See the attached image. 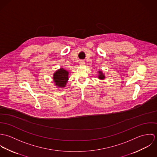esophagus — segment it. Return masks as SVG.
Listing matches in <instances>:
<instances>
[{
	"mask_svg": "<svg viewBox=\"0 0 157 157\" xmlns=\"http://www.w3.org/2000/svg\"><path fill=\"white\" fill-rule=\"evenodd\" d=\"M79 63H80V65H84L85 64V62L84 60H80Z\"/></svg>",
	"mask_w": 157,
	"mask_h": 157,
	"instance_id": "obj_1",
	"label": "esophagus"
}]
</instances>
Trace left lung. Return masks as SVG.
<instances>
[{
    "instance_id": "8db88e82",
    "label": "left lung",
    "mask_w": 157,
    "mask_h": 157,
    "mask_svg": "<svg viewBox=\"0 0 157 157\" xmlns=\"http://www.w3.org/2000/svg\"><path fill=\"white\" fill-rule=\"evenodd\" d=\"M98 72V74H99V75H98V76L99 79H100V80H103V79L105 78V76L104 74L101 71H99Z\"/></svg>"
}]
</instances>
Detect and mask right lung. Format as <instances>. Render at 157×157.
Instances as JSON below:
<instances>
[{
    "mask_svg": "<svg viewBox=\"0 0 157 157\" xmlns=\"http://www.w3.org/2000/svg\"><path fill=\"white\" fill-rule=\"evenodd\" d=\"M68 74L69 72L62 67L56 71L53 74V80L55 85L59 88L65 87L68 80Z\"/></svg>",
    "mask_w": 157,
    "mask_h": 157,
    "instance_id": "add662e5",
    "label": "right lung"
}]
</instances>
